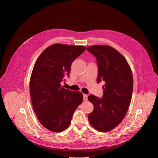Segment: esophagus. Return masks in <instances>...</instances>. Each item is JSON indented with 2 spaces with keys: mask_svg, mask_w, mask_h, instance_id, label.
Returning <instances> with one entry per match:
<instances>
[{
  "mask_svg": "<svg viewBox=\"0 0 158 158\" xmlns=\"http://www.w3.org/2000/svg\"><path fill=\"white\" fill-rule=\"evenodd\" d=\"M87 98H88L87 95H86V94H83V99H84V101H87Z\"/></svg>",
  "mask_w": 158,
  "mask_h": 158,
  "instance_id": "34e87169",
  "label": "esophagus"
}]
</instances>
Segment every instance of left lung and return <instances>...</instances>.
<instances>
[{
	"label": "left lung",
	"instance_id": "1",
	"mask_svg": "<svg viewBox=\"0 0 158 158\" xmlns=\"http://www.w3.org/2000/svg\"><path fill=\"white\" fill-rule=\"evenodd\" d=\"M86 49L96 57L97 82H106L101 98L88 96L94 106L88 119L96 130L107 132L118 126L127 113L132 94V74L126 59L113 48L96 45Z\"/></svg>",
	"mask_w": 158,
	"mask_h": 158
}]
</instances>
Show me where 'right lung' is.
I'll return each instance as SVG.
<instances>
[{"label": "right lung", "mask_w": 158, "mask_h": 158, "mask_svg": "<svg viewBox=\"0 0 158 158\" xmlns=\"http://www.w3.org/2000/svg\"><path fill=\"white\" fill-rule=\"evenodd\" d=\"M85 50L84 46L55 44L37 58L30 79V93L35 114L46 129L64 131L83 100L81 92L64 88L60 82L69 77L73 62Z\"/></svg>", "instance_id": "right-lung-1"}]
</instances>
